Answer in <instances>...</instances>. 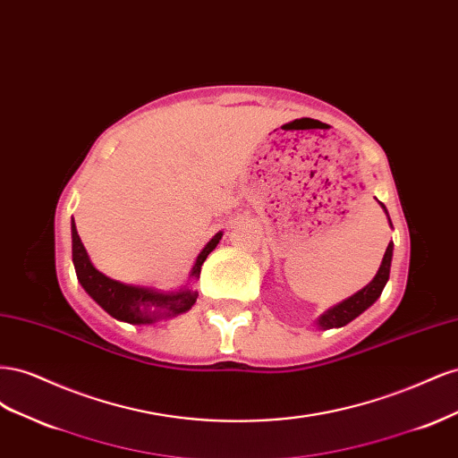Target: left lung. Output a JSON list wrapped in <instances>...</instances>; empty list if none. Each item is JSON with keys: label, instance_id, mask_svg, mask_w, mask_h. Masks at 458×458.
Instances as JSON below:
<instances>
[{"label": "left lung", "instance_id": "1", "mask_svg": "<svg viewBox=\"0 0 458 458\" xmlns=\"http://www.w3.org/2000/svg\"><path fill=\"white\" fill-rule=\"evenodd\" d=\"M380 206L384 208V212L387 216V210L386 206L380 202ZM387 219H390V216H387ZM390 225H392V219H390ZM392 256H394V242L387 244L386 248V254L382 258V266L378 269V273L374 275V279L365 286L359 290V293H355L353 296H350L348 300L340 301L338 306L330 308L328 311H325L321 317L317 318V327L323 328V330H328V328H340L344 325L352 323L355 317L361 315L367 308H370L374 301H377L382 294V290L387 283V279H390V267H392Z\"/></svg>", "mask_w": 458, "mask_h": 458}]
</instances>
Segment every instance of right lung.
<instances>
[{
    "mask_svg": "<svg viewBox=\"0 0 458 458\" xmlns=\"http://www.w3.org/2000/svg\"><path fill=\"white\" fill-rule=\"evenodd\" d=\"M221 237H224V233H217L216 237L202 248L195 266H192L191 279H199L204 259L217 246ZM72 261H74L76 276L81 288H84L86 293L99 303L110 317H114L123 323H130V325L157 323L160 318L175 317L179 313L189 311L192 308V303H195L199 298V293L189 288L177 290V293H160V290H155V288L126 284L103 275L99 269L93 267L86 248L80 241L74 217H72Z\"/></svg>",
    "mask_w": 458,
    "mask_h": 458,
    "instance_id": "obj_1",
    "label": "right lung"
}]
</instances>
